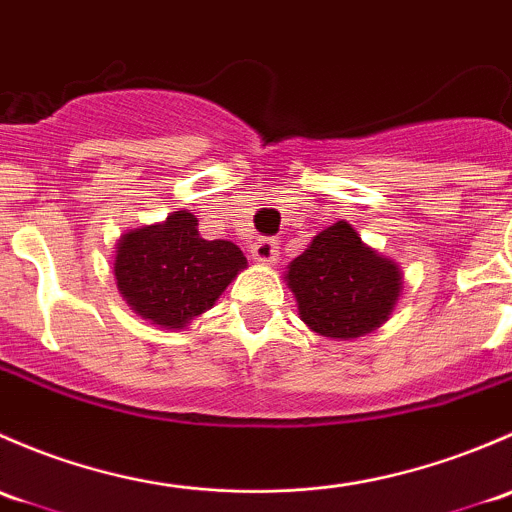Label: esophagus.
<instances>
[{"label": "esophagus", "mask_w": 512, "mask_h": 512, "mask_svg": "<svg viewBox=\"0 0 512 512\" xmlns=\"http://www.w3.org/2000/svg\"><path fill=\"white\" fill-rule=\"evenodd\" d=\"M251 256L261 263H273L278 258V244L273 239H256L251 246Z\"/></svg>", "instance_id": "1"}]
</instances>
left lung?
I'll return each instance as SVG.
<instances>
[{"label": "left lung", "mask_w": 512, "mask_h": 512, "mask_svg": "<svg viewBox=\"0 0 512 512\" xmlns=\"http://www.w3.org/2000/svg\"><path fill=\"white\" fill-rule=\"evenodd\" d=\"M286 281L310 330L347 340L372 333L389 318L402 273L397 263L362 244L347 221H337L293 258Z\"/></svg>", "instance_id": "8db88e82"}]
</instances>
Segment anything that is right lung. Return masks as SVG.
Returning a JSON list of instances; mask_svg holds the SVG:
<instances>
[{
	"instance_id": "1",
	"label": "right lung",
	"mask_w": 512,
	"mask_h": 512,
	"mask_svg": "<svg viewBox=\"0 0 512 512\" xmlns=\"http://www.w3.org/2000/svg\"><path fill=\"white\" fill-rule=\"evenodd\" d=\"M244 266L239 246L202 239L194 214L175 212L165 224L125 234L113 271L135 313L162 328H184L212 308Z\"/></svg>"
}]
</instances>
